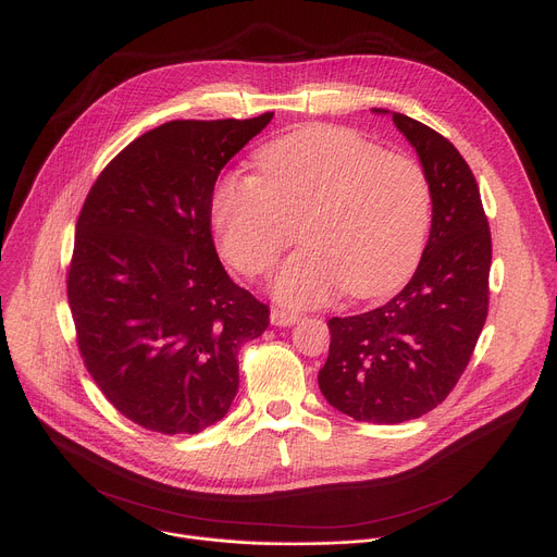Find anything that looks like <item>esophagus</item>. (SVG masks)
I'll use <instances>...</instances> for the list:
<instances>
[{"mask_svg": "<svg viewBox=\"0 0 557 557\" xmlns=\"http://www.w3.org/2000/svg\"><path fill=\"white\" fill-rule=\"evenodd\" d=\"M300 313H294V311H286V309H273L271 311V323L275 325V327H290V325H296V323H300Z\"/></svg>", "mask_w": 557, "mask_h": 557, "instance_id": "obj_1", "label": "esophagus"}]
</instances>
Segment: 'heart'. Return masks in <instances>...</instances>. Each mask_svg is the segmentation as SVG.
Masks as SVG:
<instances>
[{"mask_svg":"<svg viewBox=\"0 0 557 557\" xmlns=\"http://www.w3.org/2000/svg\"><path fill=\"white\" fill-rule=\"evenodd\" d=\"M255 175L214 185L210 212L223 257L259 277L294 244L307 242L275 277V296L315 307L347 288L379 298L418 269L433 219V189L413 158L384 153L363 135L309 124L263 144Z\"/></svg>","mask_w":557,"mask_h":557,"instance_id":"b5f03b06","label":"heart"}]
</instances>
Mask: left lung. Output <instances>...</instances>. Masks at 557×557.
I'll return each instance as SVG.
<instances>
[{
    "instance_id": "1",
    "label": "left lung",
    "mask_w": 557,
    "mask_h": 557,
    "mask_svg": "<svg viewBox=\"0 0 557 557\" xmlns=\"http://www.w3.org/2000/svg\"><path fill=\"white\" fill-rule=\"evenodd\" d=\"M393 122L431 181L429 242L391 302L330 320V357L318 372L334 408L372 424L416 420L445 401L470 363L490 300L492 237L470 164L422 122L399 112Z\"/></svg>"
}]
</instances>
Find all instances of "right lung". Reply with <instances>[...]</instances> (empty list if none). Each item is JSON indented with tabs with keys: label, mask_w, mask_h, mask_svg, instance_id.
I'll use <instances>...</instances> for the list:
<instances>
[{
	"label": "right lung",
	"mask_w": 557,
	"mask_h": 557,
	"mask_svg": "<svg viewBox=\"0 0 557 557\" xmlns=\"http://www.w3.org/2000/svg\"><path fill=\"white\" fill-rule=\"evenodd\" d=\"M273 120H175L110 160L76 221L67 300L78 352L131 422L175 435L225 418L237 355L271 309L225 273L212 239L221 169Z\"/></svg>",
	"instance_id": "1"
}]
</instances>
